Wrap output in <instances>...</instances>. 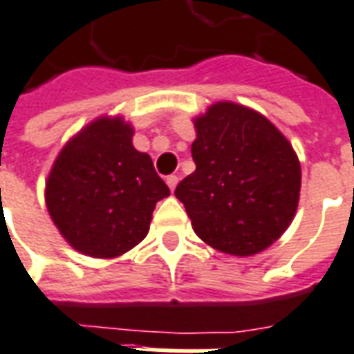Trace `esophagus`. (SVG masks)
Segmentation results:
<instances>
[{
  "instance_id": "34e87169",
  "label": "esophagus",
  "mask_w": 354,
  "mask_h": 354,
  "mask_svg": "<svg viewBox=\"0 0 354 354\" xmlns=\"http://www.w3.org/2000/svg\"><path fill=\"white\" fill-rule=\"evenodd\" d=\"M166 183L167 187H169V190L174 192L175 187H177V183H179V177H177V175H169V177H166Z\"/></svg>"
}]
</instances>
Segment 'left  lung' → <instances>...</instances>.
Masks as SVG:
<instances>
[{
    "mask_svg": "<svg viewBox=\"0 0 354 354\" xmlns=\"http://www.w3.org/2000/svg\"><path fill=\"white\" fill-rule=\"evenodd\" d=\"M194 129L196 171L175 196L203 243L230 256H256L293 222L299 156L267 117L231 100L209 106Z\"/></svg>",
    "mask_w": 354,
    "mask_h": 354,
    "instance_id": "1",
    "label": "left lung"
}]
</instances>
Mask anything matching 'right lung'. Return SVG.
Wrapping results in <instances>:
<instances>
[{
  "mask_svg": "<svg viewBox=\"0 0 354 354\" xmlns=\"http://www.w3.org/2000/svg\"><path fill=\"white\" fill-rule=\"evenodd\" d=\"M132 136V124L121 115L97 117L65 143L48 174L50 218L84 256L127 254L149 233L156 203L169 196Z\"/></svg>",
  "mask_w": 354,
  "mask_h": 354,
  "instance_id": "obj_1",
  "label": "right lung"
}]
</instances>
